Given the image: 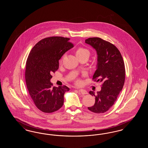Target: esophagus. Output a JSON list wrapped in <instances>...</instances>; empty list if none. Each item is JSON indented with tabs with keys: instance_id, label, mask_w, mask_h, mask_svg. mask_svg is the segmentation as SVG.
Masks as SVG:
<instances>
[{
	"instance_id": "1",
	"label": "esophagus",
	"mask_w": 148,
	"mask_h": 148,
	"mask_svg": "<svg viewBox=\"0 0 148 148\" xmlns=\"http://www.w3.org/2000/svg\"><path fill=\"white\" fill-rule=\"evenodd\" d=\"M79 91L81 92V94H82L83 95H85V94H87L88 92H86L85 90L84 89H80L79 90Z\"/></svg>"
}]
</instances>
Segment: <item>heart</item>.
I'll return each mask as SVG.
<instances>
[{"mask_svg":"<svg viewBox=\"0 0 148 148\" xmlns=\"http://www.w3.org/2000/svg\"><path fill=\"white\" fill-rule=\"evenodd\" d=\"M75 53L76 56H77V58H79L80 57L84 56H88L89 57L90 55V53H89V50L86 49H85L84 48H82V47L77 48L75 51ZM62 59H63V58H62L60 60V64L62 63ZM79 83H80V81H77V84H79Z\"/></svg>","mask_w":148,"mask_h":148,"instance_id":"heart-1","label":"heart"}]
</instances>
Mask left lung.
<instances>
[{"label": "left lung", "mask_w": 148, "mask_h": 148, "mask_svg": "<svg viewBox=\"0 0 148 148\" xmlns=\"http://www.w3.org/2000/svg\"><path fill=\"white\" fill-rule=\"evenodd\" d=\"M85 42L95 49L98 55L97 69L92 80L101 82V90L95 94L94 106L88 109L95 113H103L108 111L114 104L121 91L125 82V69L124 62L119 49L111 42L100 38H89Z\"/></svg>", "instance_id": "1"}]
</instances>
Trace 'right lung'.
Masks as SVG:
<instances>
[{
  "instance_id": "1",
  "label": "right lung",
  "mask_w": 148,
  "mask_h": 148,
  "mask_svg": "<svg viewBox=\"0 0 148 148\" xmlns=\"http://www.w3.org/2000/svg\"><path fill=\"white\" fill-rule=\"evenodd\" d=\"M69 38L62 36L45 38L37 42L29 54L25 69V81L29 95L36 108L51 113L63 105L64 95L69 88L65 85L53 86L50 82L59 68V60L73 47Z\"/></svg>"
}]
</instances>
